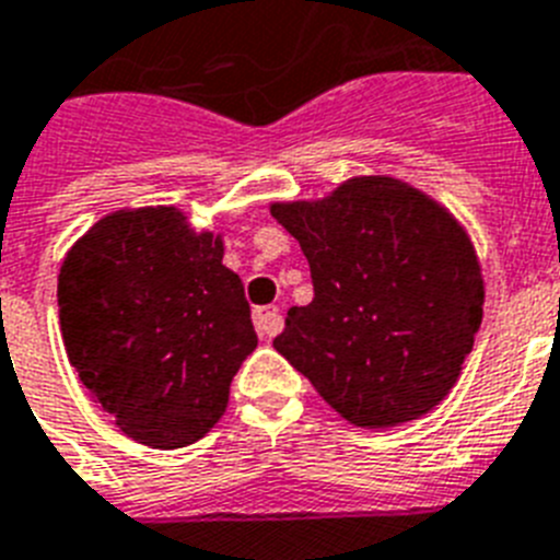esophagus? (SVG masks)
<instances>
[{
  "label": "esophagus",
  "mask_w": 560,
  "mask_h": 560,
  "mask_svg": "<svg viewBox=\"0 0 560 560\" xmlns=\"http://www.w3.org/2000/svg\"><path fill=\"white\" fill-rule=\"evenodd\" d=\"M254 329L260 337H275L277 331L283 329V317L277 312V306L254 308Z\"/></svg>",
  "instance_id": "34e87169"
}]
</instances>
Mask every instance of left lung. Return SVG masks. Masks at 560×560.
Masks as SVG:
<instances>
[{
  "instance_id": "obj_1",
  "label": "left lung",
  "mask_w": 560,
  "mask_h": 560,
  "mask_svg": "<svg viewBox=\"0 0 560 560\" xmlns=\"http://www.w3.org/2000/svg\"><path fill=\"white\" fill-rule=\"evenodd\" d=\"M298 240L314 300L291 306L275 349L354 427L432 412L483 317V277L455 217L395 177H354L323 200L271 202Z\"/></svg>"
}]
</instances>
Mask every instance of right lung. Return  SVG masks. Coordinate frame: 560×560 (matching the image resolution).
Listing matches in <instances>:
<instances>
[{"label":"right lung","mask_w":560,"mask_h":560,"mask_svg":"<svg viewBox=\"0 0 560 560\" xmlns=\"http://www.w3.org/2000/svg\"><path fill=\"white\" fill-rule=\"evenodd\" d=\"M65 352L125 435L154 450L200 441L257 349L223 237L174 206L122 208L88 229L59 269Z\"/></svg>","instance_id":"1"}]
</instances>
